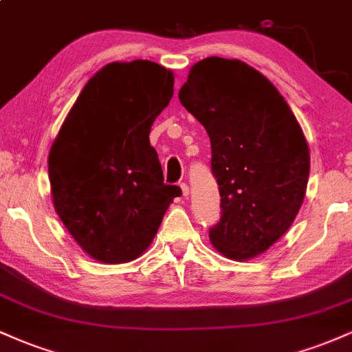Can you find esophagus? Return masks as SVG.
Listing matches in <instances>:
<instances>
[{
	"label": "esophagus",
	"instance_id": "esophagus-1",
	"mask_svg": "<svg viewBox=\"0 0 352 352\" xmlns=\"http://www.w3.org/2000/svg\"><path fill=\"white\" fill-rule=\"evenodd\" d=\"M180 188H182V195H184V197H188V193H190L188 185H187V184H180Z\"/></svg>",
	"mask_w": 352,
	"mask_h": 352
}]
</instances>
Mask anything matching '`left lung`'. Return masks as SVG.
I'll use <instances>...</instances> for the list:
<instances>
[{
  "mask_svg": "<svg viewBox=\"0 0 352 352\" xmlns=\"http://www.w3.org/2000/svg\"><path fill=\"white\" fill-rule=\"evenodd\" d=\"M179 99L212 144L221 217L213 248L230 260L265 253L288 232L305 200L309 147L276 87L238 59L212 56L190 67Z\"/></svg>",
  "mask_w": 352,
  "mask_h": 352,
  "instance_id": "left-lung-1",
  "label": "left lung"
}]
</instances>
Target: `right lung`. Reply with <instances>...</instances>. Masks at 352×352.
<instances>
[{"label":"right lung","mask_w":352,"mask_h":352,"mask_svg":"<svg viewBox=\"0 0 352 352\" xmlns=\"http://www.w3.org/2000/svg\"><path fill=\"white\" fill-rule=\"evenodd\" d=\"M173 96V72L152 60L111 63L80 91L47 157L52 205L80 248L127 263L152 243L175 197L148 134Z\"/></svg>","instance_id":"add662e5"}]
</instances>
